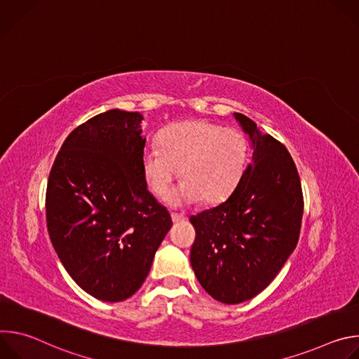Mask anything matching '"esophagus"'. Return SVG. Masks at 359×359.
I'll use <instances>...</instances> for the list:
<instances>
[{"label":"esophagus","mask_w":359,"mask_h":359,"mask_svg":"<svg viewBox=\"0 0 359 359\" xmlns=\"http://www.w3.org/2000/svg\"><path fill=\"white\" fill-rule=\"evenodd\" d=\"M172 220L173 223H182L186 220V217L183 215H177V213H172Z\"/></svg>","instance_id":"34e87169"}]
</instances>
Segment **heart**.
Masks as SVG:
<instances>
[{"label":"heart","instance_id":"1","mask_svg":"<svg viewBox=\"0 0 359 359\" xmlns=\"http://www.w3.org/2000/svg\"><path fill=\"white\" fill-rule=\"evenodd\" d=\"M248 165L245 136L220 123L194 119L169 125L159 136V146L143 151L142 170L149 189L166 198L177 177L183 182L170 196L175 206L224 200L240 183Z\"/></svg>","mask_w":359,"mask_h":359}]
</instances>
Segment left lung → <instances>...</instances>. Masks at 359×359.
<instances>
[{
  "instance_id": "8db88e82",
  "label": "left lung",
  "mask_w": 359,
  "mask_h": 359,
  "mask_svg": "<svg viewBox=\"0 0 359 359\" xmlns=\"http://www.w3.org/2000/svg\"><path fill=\"white\" fill-rule=\"evenodd\" d=\"M250 136L252 158L240 183L219 206L190 217L196 240L190 263L215 299L240 304L260 294L294 251L304 198L287 147L234 114Z\"/></svg>"
}]
</instances>
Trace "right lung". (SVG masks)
Instances as JSON below:
<instances>
[{"label": "right lung", "instance_id": "1", "mask_svg": "<svg viewBox=\"0 0 359 359\" xmlns=\"http://www.w3.org/2000/svg\"><path fill=\"white\" fill-rule=\"evenodd\" d=\"M142 119L111 109L79 125L48 179L49 238L72 280L100 301L119 302L140 288L172 227L146 187Z\"/></svg>", "mask_w": 359, "mask_h": 359}]
</instances>
